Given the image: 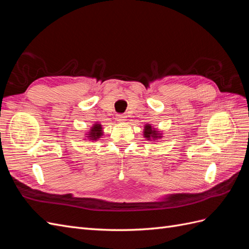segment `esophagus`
I'll return each mask as SVG.
<instances>
[{
	"label": "esophagus",
	"mask_w": 249,
	"mask_h": 249,
	"mask_svg": "<svg viewBox=\"0 0 249 249\" xmlns=\"http://www.w3.org/2000/svg\"><path fill=\"white\" fill-rule=\"evenodd\" d=\"M116 119H117V122H119V123H124L125 116L123 115V114H118V115L116 116Z\"/></svg>",
	"instance_id": "1"
}]
</instances>
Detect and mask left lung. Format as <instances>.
<instances>
[{"label":"left lung","mask_w":249,"mask_h":249,"mask_svg":"<svg viewBox=\"0 0 249 249\" xmlns=\"http://www.w3.org/2000/svg\"><path fill=\"white\" fill-rule=\"evenodd\" d=\"M161 134L158 133L157 131H155V129H153L152 125L150 124H145V127H144V137H146L148 140L150 139H158L160 138Z\"/></svg>","instance_id":"1"}]
</instances>
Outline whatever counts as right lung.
<instances>
[{
  "label": "right lung",
  "mask_w": 249,
  "mask_h": 249,
  "mask_svg": "<svg viewBox=\"0 0 249 249\" xmlns=\"http://www.w3.org/2000/svg\"><path fill=\"white\" fill-rule=\"evenodd\" d=\"M102 125L100 124H94V125L91 127V131L88 134V138L91 140H96L102 136Z\"/></svg>",
  "instance_id": "obj_1"
}]
</instances>
